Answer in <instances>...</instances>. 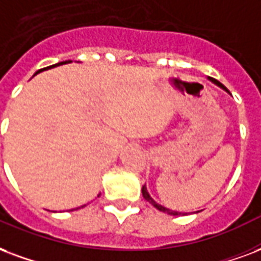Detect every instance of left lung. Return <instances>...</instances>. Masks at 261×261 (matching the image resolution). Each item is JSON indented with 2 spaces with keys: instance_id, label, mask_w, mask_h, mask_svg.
Masks as SVG:
<instances>
[{
  "instance_id": "left-lung-1",
  "label": "left lung",
  "mask_w": 261,
  "mask_h": 261,
  "mask_svg": "<svg viewBox=\"0 0 261 261\" xmlns=\"http://www.w3.org/2000/svg\"><path fill=\"white\" fill-rule=\"evenodd\" d=\"M212 82H214V83H216V84H217V86H220V87H221V88H224L225 91H228V90H227V88H225V87H224L223 84H221V83L217 82V80H214V79H212ZM142 196H144V198H145V200H148V202H149V203L152 204L153 207H156V209L160 210V212H163V213H169V214H171V216H178V214H181V213H178V212H173V210L167 209V207H163L162 204L156 203L155 200L150 198V195L148 194V191H146L145 185L142 187Z\"/></svg>"
}]
</instances>
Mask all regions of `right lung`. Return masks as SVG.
<instances>
[{"label": "right lung", "mask_w": 261, "mask_h": 261, "mask_svg": "<svg viewBox=\"0 0 261 261\" xmlns=\"http://www.w3.org/2000/svg\"><path fill=\"white\" fill-rule=\"evenodd\" d=\"M67 62H71V61H65V62H61V63H57V65H52V66H48V69H49V67H55V66H59V65H63V63H67ZM41 70H45V67H44V69H40V70L38 71H36V74H37V73H40V71ZM101 195V194H99ZM99 195H98V196H99ZM84 206H86V204H84ZM84 206H82V207H84Z\"/></svg>", "instance_id": "right-lung-1"}]
</instances>
